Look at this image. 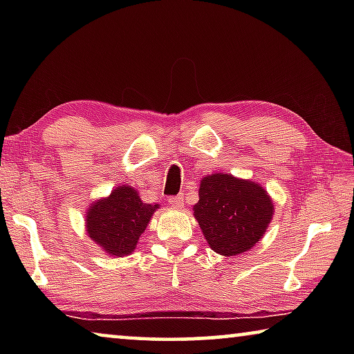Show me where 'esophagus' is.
<instances>
[{
	"mask_svg": "<svg viewBox=\"0 0 354 354\" xmlns=\"http://www.w3.org/2000/svg\"><path fill=\"white\" fill-rule=\"evenodd\" d=\"M169 203L171 207H176V209H181L184 206V196L179 194L175 196H169Z\"/></svg>",
	"mask_w": 354,
	"mask_h": 354,
	"instance_id": "obj_1",
	"label": "esophagus"
}]
</instances>
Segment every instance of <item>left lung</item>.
<instances>
[{
	"mask_svg": "<svg viewBox=\"0 0 354 354\" xmlns=\"http://www.w3.org/2000/svg\"><path fill=\"white\" fill-rule=\"evenodd\" d=\"M272 214L273 203L259 184L225 173L203 178L200 200L194 206L209 247L223 256L241 254L254 247Z\"/></svg>",
	"mask_w": 354,
	"mask_h": 354,
	"instance_id": "left-lung-1",
	"label": "left lung"
}]
</instances>
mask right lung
<instances>
[{
	"instance_id": "obj_1",
	"label": "right lung",
	"mask_w": 354,
	"mask_h": 354,
	"mask_svg": "<svg viewBox=\"0 0 354 354\" xmlns=\"http://www.w3.org/2000/svg\"><path fill=\"white\" fill-rule=\"evenodd\" d=\"M159 205L143 203L137 190L128 185L112 190L104 200H98L87 212V234L106 253L127 256L133 253L137 241Z\"/></svg>"
}]
</instances>
